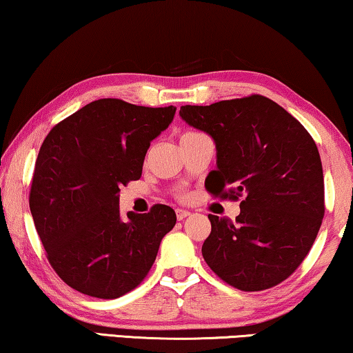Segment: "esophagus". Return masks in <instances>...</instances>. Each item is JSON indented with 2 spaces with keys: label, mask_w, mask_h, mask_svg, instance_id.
<instances>
[{
  "label": "esophagus",
  "mask_w": 353,
  "mask_h": 353,
  "mask_svg": "<svg viewBox=\"0 0 353 353\" xmlns=\"http://www.w3.org/2000/svg\"><path fill=\"white\" fill-rule=\"evenodd\" d=\"M188 215H190V212H188V210H185V209H177V210H176V217H177V220L187 219Z\"/></svg>",
  "instance_id": "esophagus-1"
}]
</instances>
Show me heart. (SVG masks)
<instances>
[{"label": "heart", "mask_w": 353, "mask_h": 353, "mask_svg": "<svg viewBox=\"0 0 353 353\" xmlns=\"http://www.w3.org/2000/svg\"><path fill=\"white\" fill-rule=\"evenodd\" d=\"M199 134L198 131H185V133L181 134V139H187V138H192V136H196Z\"/></svg>", "instance_id": "heart-1"}]
</instances>
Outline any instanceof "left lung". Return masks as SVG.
Listing matches in <instances>:
<instances>
[{"mask_svg": "<svg viewBox=\"0 0 353 353\" xmlns=\"http://www.w3.org/2000/svg\"><path fill=\"white\" fill-rule=\"evenodd\" d=\"M188 125L212 136L214 198H243L236 222L209 214L208 266L228 285L261 292L290 277L311 250L325 215L322 160L312 136L263 94L182 106Z\"/></svg>", "mask_w": 353, "mask_h": 353, "instance_id": "left-lung-1", "label": "left lung"}]
</instances>
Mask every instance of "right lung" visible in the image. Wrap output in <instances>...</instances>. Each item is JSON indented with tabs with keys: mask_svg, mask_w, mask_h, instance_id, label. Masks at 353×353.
<instances>
[{
	"mask_svg": "<svg viewBox=\"0 0 353 353\" xmlns=\"http://www.w3.org/2000/svg\"><path fill=\"white\" fill-rule=\"evenodd\" d=\"M176 114L103 98L71 114L46 136L30 190V210L47 260L63 282L101 299L122 296L149 274L176 212L119 209L120 187L138 181L144 157Z\"/></svg>",
	"mask_w": 353,
	"mask_h": 353,
	"instance_id": "1",
	"label": "right lung"
}]
</instances>
